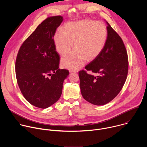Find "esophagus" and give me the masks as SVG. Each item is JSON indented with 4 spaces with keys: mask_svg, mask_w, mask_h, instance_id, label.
<instances>
[{
    "mask_svg": "<svg viewBox=\"0 0 147 147\" xmlns=\"http://www.w3.org/2000/svg\"><path fill=\"white\" fill-rule=\"evenodd\" d=\"M70 73H77V71H70Z\"/></svg>",
    "mask_w": 147,
    "mask_h": 147,
    "instance_id": "1",
    "label": "esophagus"
}]
</instances>
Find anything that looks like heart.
Returning a JSON list of instances; mask_svg holds the SVG:
<instances>
[{
  "instance_id": "1",
  "label": "heart",
  "mask_w": 147,
  "mask_h": 147,
  "mask_svg": "<svg viewBox=\"0 0 147 147\" xmlns=\"http://www.w3.org/2000/svg\"><path fill=\"white\" fill-rule=\"evenodd\" d=\"M108 30L102 22L83 20L65 24L63 31L57 30L53 37L57 52L61 55L72 52L63 57L61 65L63 68L75 71L81 68L86 60L96 59L105 47Z\"/></svg>"
}]
</instances>
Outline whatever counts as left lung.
Wrapping results in <instances>:
<instances>
[{"mask_svg":"<svg viewBox=\"0 0 147 147\" xmlns=\"http://www.w3.org/2000/svg\"><path fill=\"white\" fill-rule=\"evenodd\" d=\"M108 38L101 53L78 73L82 96L87 101L103 105L113 100L122 89L127 78L128 56L119 34L107 22Z\"/></svg>","mask_w":147,"mask_h":147,"instance_id":"obj_1","label":"left lung"}]
</instances>
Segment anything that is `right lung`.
Here are the masks:
<instances>
[{"mask_svg": "<svg viewBox=\"0 0 147 147\" xmlns=\"http://www.w3.org/2000/svg\"><path fill=\"white\" fill-rule=\"evenodd\" d=\"M63 17H49L21 46L16 60V75L20 90L32 105L47 108L60 98L64 80L69 74L60 69V57L53 37Z\"/></svg>", "mask_w": 147, "mask_h": 147, "instance_id": "right-lung-1", "label": "right lung"}]
</instances>
